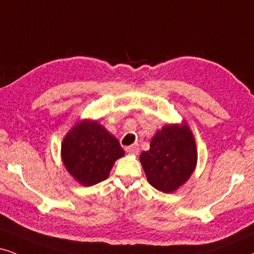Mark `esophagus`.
I'll use <instances>...</instances> for the list:
<instances>
[{
  "label": "esophagus",
  "instance_id": "34e87169",
  "mask_svg": "<svg viewBox=\"0 0 254 254\" xmlns=\"http://www.w3.org/2000/svg\"><path fill=\"white\" fill-rule=\"evenodd\" d=\"M125 151L129 153H132V155H137L139 152V146H138V144H132V145L125 147Z\"/></svg>",
  "mask_w": 254,
  "mask_h": 254
}]
</instances>
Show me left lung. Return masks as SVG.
Wrapping results in <instances>:
<instances>
[{"label": "left lung", "mask_w": 254, "mask_h": 254, "mask_svg": "<svg viewBox=\"0 0 254 254\" xmlns=\"http://www.w3.org/2000/svg\"><path fill=\"white\" fill-rule=\"evenodd\" d=\"M197 147L188 124H169L152 137L150 150L140 153L147 182L170 193L188 182L197 165Z\"/></svg>", "instance_id": "left-lung-1"}]
</instances>
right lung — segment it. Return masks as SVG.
Here are the masks:
<instances>
[{
	"mask_svg": "<svg viewBox=\"0 0 254 254\" xmlns=\"http://www.w3.org/2000/svg\"><path fill=\"white\" fill-rule=\"evenodd\" d=\"M123 156L124 150L117 138L97 121L77 123L62 143L64 166L84 186L105 181L115 162Z\"/></svg>",
	"mask_w": 254,
	"mask_h": 254,
	"instance_id": "obj_1",
	"label": "right lung"
}]
</instances>
